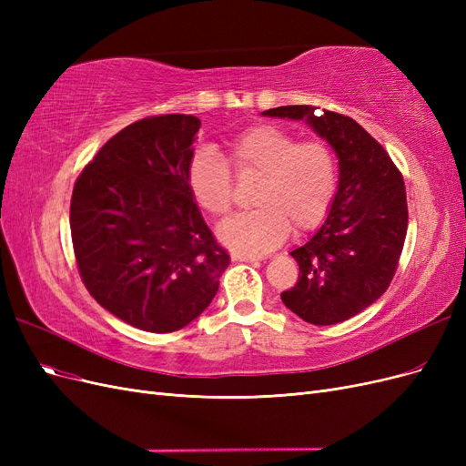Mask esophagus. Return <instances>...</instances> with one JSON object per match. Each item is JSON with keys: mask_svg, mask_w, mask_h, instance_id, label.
Instances as JSON below:
<instances>
[{"mask_svg": "<svg viewBox=\"0 0 466 466\" xmlns=\"http://www.w3.org/2000/svg\"><path fill=\"white\" fill-rule=\"evenodd\" d=\"M233 262H260L264 257H247V255H238V252H233L231 255Z\"/></svg>", "mask_w": 466, "mask_h": 466, "instance_id": "obj_1", "label": "esophagus"}]
</instances>
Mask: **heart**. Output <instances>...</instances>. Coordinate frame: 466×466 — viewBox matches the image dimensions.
Here are the masks:
<instances>
[{
  "mask_svg": "<svg viewBox=\"0 0 466 466\" xmlns=\"http://www.w3.org/2000/svg\"><path fill=\"white\" fill-rule=\"evenodd\" d=\"M231 163L241 175L260 177L252 204L218 228V238L238 255L260 257L293 231H309L327 218L338 190V161L322 139H305L278 128L257 126L229 146ZM188 188L211 216L228 214L233 204L231 168L219 153L202 147L187 171Z\"/></svg>",
  "mask_w": 466,
  "mask_h": 466,
  "instance_id": "1",
  "label": "heart"
}]
</instances>
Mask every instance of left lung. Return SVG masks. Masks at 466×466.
I'll return each instance as SVG.
<instances>
[{
	"label": "left lung",
	"mask_w": 466,
	"mask_h": 466,
	"mask_svg": "<svg viewBox=\"0 0 466 466\" xmlns=\"http://www.w3.org/2000/svg\"><path fill=\"white\" fill-rule=\"evenodd\" d=\"M264 116L301 120L338 157V190L320 228L289 255L298 284L281 301L303 320L327 327L361 313L397 272L408 229L404 180L389 153L350 116L293 105Z\"/></svg>",
	"instance_id": "obj_1"
}]
</instances>
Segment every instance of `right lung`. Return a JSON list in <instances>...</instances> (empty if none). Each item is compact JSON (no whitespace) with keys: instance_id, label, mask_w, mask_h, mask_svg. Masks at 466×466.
<instances>
[{"instance_id":"add662e5","label":"right lung","mask_w":466,"mask_h":466,"mask_svg":"<svg viewBox=\"0 0 466 466\" xmlns=\"http://www.w3.org/2000/svg\"><path fill=\"white\" fill-rule=\"evenodd\" d=\"M200 126L192 115L126 126L74 187L69 228L83 284L139 330L175 332L200 317L231 260L188 188Z\"/></svg>"}]
</instances>
